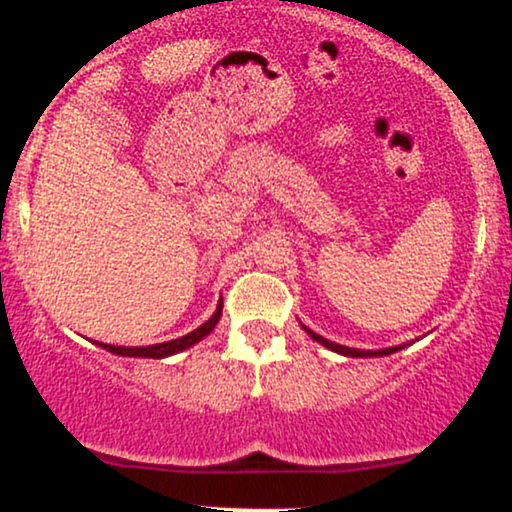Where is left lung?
Returning a JSON list of instances; mask_svg holds the SVG:
<instances>
[{"label": "left lung", "mask_w": 512, "mask_h": 512, "mask_svg": "<svg viewBox=\"0 0 512 512\" xmlns=\"http://www.w3.org/2000/svg\"><path fill=\"white\" fill-rule=\"evenodd\" d=\"M304 330H306V327H304ZM306 332H309V335H311L313 339H316V342L327 346V349H330V351H337V353H342V356H349V358L388 356V353H395V351L403 349V346H391V349H384V351H360V349H349V346H342V344H335V342H327L325 337H320V335H316V332H311V330H306Z\"/></svg>", "instance_id": "left-lung-1"}]
</instances>
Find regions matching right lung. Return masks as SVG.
I'll return each instance as SVG.
<instances>
[{
	"label": "right lung",
	"instance_id": "obj_1",
	"mask_svg": "<svg viewBox=\"0 0 512 512\" xmlns=\"http://www.w3.org/2000/svg\"><path fill=\"white\" fill-rule=\"evenodd\" d=\"M222 316V302L217 304V311L210 316L206 323L201 327H196L194 332H189V335L180 337V339H170V342H163V344H152V346H109V344H98L102 349H107L109 353H117V356H131V358H166V356H173V353H180L189 349V346H194L196 342H201L203 337L210 335V330L217 325V320Z\"/></svg>",
	"mask_w": 512,
	"mask_h": 512
}]
</instances>
